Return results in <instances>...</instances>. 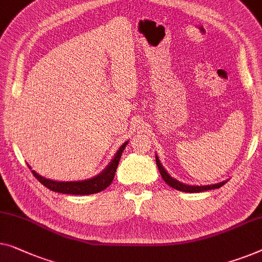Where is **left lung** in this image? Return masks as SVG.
Returning <instances> with one entry per match:
<instances>
[{"mask_svg":"<svg viewBox=\"0 0 262 262\" xmlns=\"http://www.w3.org/2000/svg\"><path fill=\"white\" fill-rule=\"evenodd\" d=\"M156 164L158 166V170H159V172H161L163 180L165 181V183L169 184L171 188L176 189V190H180V191L201 192V191H206V190H211V189H217L220 187H222V185L226 183V182H221V183H217V184L202 185V187H199V185H196V187H195V185H187V184L181 183V182H178L176 180H173L171 176H169V173L165 171L164 168H163V165L161 164V162H159V159H158L157 156H156Z\"/></svg>","mask_w":262,"mask_h":262,"instance_id":"obj_1","label":"left lung"}]
</instances>
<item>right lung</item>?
I'll return each mask as SVG.
<instances>
[{"label":"right lung","instance_id":"add662e5","mask_svg":"<svg viewBox=\"0 0 262 262\" xmlns=\"http://www.w3.org/2000/svg\"><path fill=\"white\" fill-rule=\"evenodd\" d=\"M127 145V142H125L118 152L116 154L113 161L110 163L103 172L100 175L91 178V180L80 181V182H56L51 181L47 178H43L42 176L37 175L35 171H32L33 175L35 176L36 180H39L40 183H42L45 187L51 189L53 191L61 192V194H71V195H90V194H97V192L103 191L111 184L116 175V170L118 168V163L122 157V154Z\"/></svg>","mask_w":262,"mask_h":262}]
</instances>
